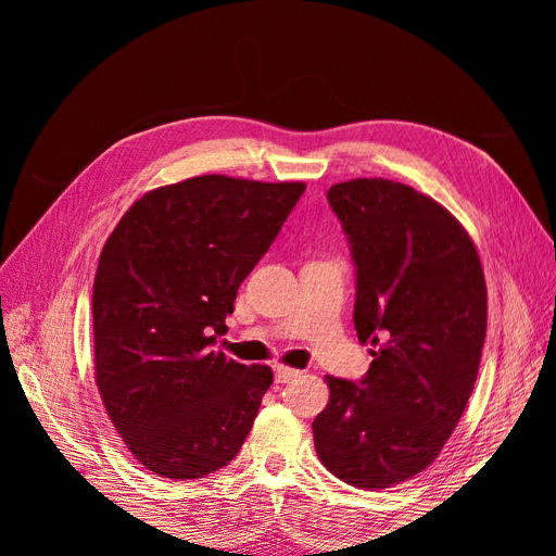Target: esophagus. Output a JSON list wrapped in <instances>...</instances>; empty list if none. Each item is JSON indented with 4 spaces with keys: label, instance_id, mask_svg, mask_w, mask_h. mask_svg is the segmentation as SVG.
<instances>
[{
    "label": "esophagus",
    "instance_id": "obj_1",
    "mask_svg": "<svg viewBox=\"0 0 556 556\" xmlns=\"http://www.w3.org/2000/svg\"><path fill=\"white\" fill-rule=\"evenodd\" d=\"M274 371H276V382H290V380H294V378L299 376V371H296V368H290V366H282V364L274 366Z\"/></svg>",
    "mask_w": 556,
    "mask_h": 556
}]
</instances>
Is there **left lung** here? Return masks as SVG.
<instances>
[{"label":"left lung","mask_w":556,"mask_h":556,"mask_svg":"<svg viewBox=\"0 0 556 556\" xmlns=\"http://www.w3.org/2000/svg\"><path fill=\"white\" fill-rule=\"evenodd\" d=\"M327 197L357 266L355 329L378 350L359 382L325 378L313 439L329 473L376 492L422 473L457 427L480 368L486 285L462 223L410 185L355 178Z\"/></svg>","instance_id":"1"}]
</instances>
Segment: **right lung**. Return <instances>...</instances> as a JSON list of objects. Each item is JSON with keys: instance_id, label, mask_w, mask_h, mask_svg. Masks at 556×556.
<instances>
[{"instance_id": "obj_1", "label": "right lung", "mask_w": 556, "mask_h": 556, "mask_svg": "<svg viewBox=\"0 0 556 556\" xmlns=\"http://www.w3.org/2000/svg\"><path fill=\"white\" fill-rule=\"evenodd\" d=\"M304 190L194 176L146 192L106 239L92 290L94 382L127 450L155 476L204 478L250 433L274 371L211 345Z\"/></svg>"}]
</instances>
